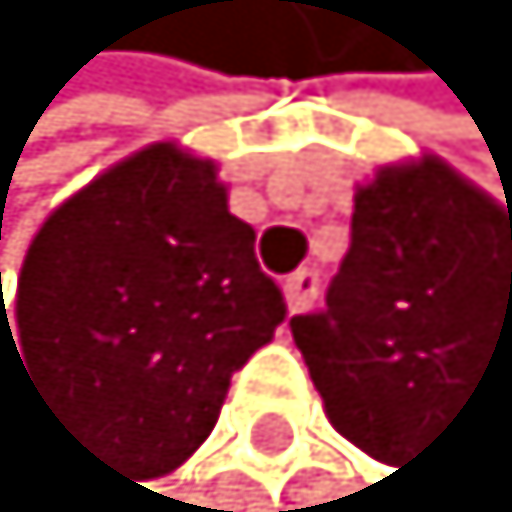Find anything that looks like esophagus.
Listing matches in <instances>:
<instances>
[{"label": "esophagus", "mask_w": 512, "mask_h": 512, "mask_svg": "<svg viewBox=\"0 0 512 512\" xmlns=\"http://www.w3.org/2000/svg\"><path fill=\"white\" fill-rule=\"evenodd\" d=\"M282 290H286V308H290V312H308L312 303H316V295H320V273H316V269L290 273Z\"/></svg>", "instance_id": "obj_1"}]
</instances>
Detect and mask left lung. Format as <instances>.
<instances>
[{"label": "left lung", "mask_w": 512, "mask_h": 512, "mask_svg": "<svg viewBox=\"0 0 512 512\" xmlns=\"http://www.w3.org/2000/svg\"><path fill=\"white\" fill-rule=\"evenodd\" d=\"M325 415L398 462L475 381L512 376V209L441 157L385 166L355 192L350 252L325 308L290 320Z\"/></svg>", "instance_id": "1"}]
</instances>
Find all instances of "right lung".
Listing matches in <instances>:
<instances>
[{
    "label": "right lung",
    "instance_id": "right-lung-1",
    "mask_svg": "<svg viewBox=\"0 0 512 512\" xmlns=\"http://www.w3.org/2000/svg\"><path fill=\"white\" fill-rule=\"evenodd\" d=\"M217 166L149 144L41 222L16 286L20 355L93 454L170 475L286 320Z\"/></svg>",
    "mask_w": 512,
    "mask_h": 512
}]
</instances>
